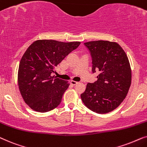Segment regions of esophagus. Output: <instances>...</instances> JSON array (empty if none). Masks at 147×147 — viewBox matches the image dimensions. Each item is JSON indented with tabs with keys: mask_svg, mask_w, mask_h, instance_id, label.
I'll return each instance as SVG.
<instances>
[{
	"mask_svg": "<svg viewBox=\"0 0 147 147\" xmlns=\"http://www.w3.org/2000/svg\"><path fill=\"white\" fill-rule=\"evenodd\" d=\"M70 83H71V85H76L77 84H78V82L75 81H70Z\"/></svg>",
	"mask_w": 147,
	"mask_h": 147,
	"instance_id": "esophagus-1",
	"label": "esophagus"
}]
</instances>
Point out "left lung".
<instances>
[{
  "label": "left lung",
  "mask_w": 147,
  "mask_h": 147,
  "mask_svg": "<svg viewBox=\"0 0 147 147\" xmlns=\"http://www.w3.org/2000/svg\"><path fill=\"white\" fill-rule=\"evenodd\" d=\"M92 59V72L97 80L87 83L81 95L88 108L97 113L110 112L124 101L131 84V69L124 50L116 42L93 41L84 44Z\"/></svg>",
  "instance_id": "obj_1"
}]
</instances>
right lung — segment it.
<instances>
[{
  "label": "right lung",
  "instance_id": "right-lung-1",
  "mask_svg": "<svg viewBox=\"0 0 147 147\" xmlns=\"http://www.w3.org/2000/svg\"><path fill=\"white\" fill-rule=\"evenodd\" d=\"M81 42L38 40L29 46L19 63L18 85L25 102L35 111L47 112L61 103L68 81L52 77L54 68Z\"/></svg>",
  "mask_w": 147,
  "mask_h": 147
}]
</instances>
